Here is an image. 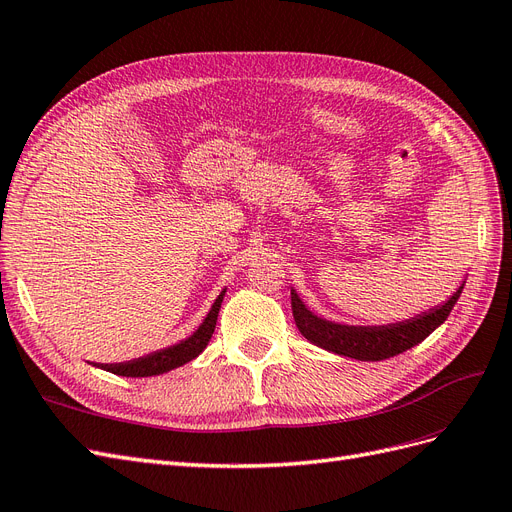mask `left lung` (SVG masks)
Here are the masks:
<instances>
[{
  "label": "left lung",
  "mask_w": 512,
  "mask_h": 512,
  "mask_svg": "<svg viewBox=\"0 0 512 512\" xmlns=\"http://www.w3.org/2000/svg\"><path fill=\"white\" fill-rule=\"evenodd\" d=\"M463 286H466V282L448 297V301L431 307L429 312H423L404 322L378 324V327L342 324L322 318L301 301L294 288H290V301L294 322H297L301 335L312 344L339 356H350V359L356 361H384L421 344L425 337L436 331L448 318V314H451V309L461 297Z\"/></svg>",
  "instance_id": "1"
}]
</instances>
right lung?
Segmentation results:
<instances>
[{
    "instance_id": "add662e5",
    "label": "right lung",
    "mask_w": 512,
    "mask_h": 512,
    "mask_svg": "<svg viewBox=\"0 0 512 512\" xmlns=\"http://www.w3.org/2000/svg\"><path fill=\"white\" fill-rule=\"evenodd\" d=\"M224 294H226V288L218 294V299L213 301L209 314L205 316L203 322H200V327L190 337L181 339L179 344L156 350V352H151L147 356H138V359H132V361L94 363V367L111 371V374H117V376H126V378H149V376L166 374V371H170V369L190 363L209 344V339L215 331V322H218V314H220V307H222V301H224Z\"/></svg>"
}]
</instances>
